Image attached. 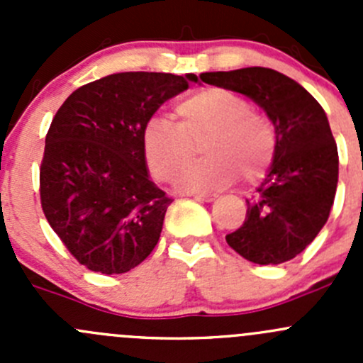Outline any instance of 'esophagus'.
Segmentation results:
<instances>
[{
    "instance_id": "esophagus-1",
    "label": "esophagus",
    "mask_w": 363,
    "mask_h": 363,
    "mask_svg": "<svg viewBox=\"0 0 363 363\" xmlns=\"http://www.w3.org/2000/svg\"><path fill=\"white\" fill-rule=\"evenodd\" d=\"M191 196L195 200H199V202H212V200L218 199V195H214V193H212V195H200V193H195V195Z\"/></svg>"
}]
</instances>
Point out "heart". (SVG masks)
Masks as SVG:
<instances>
[{"mask_svg": "<svg viewBox=\"0 0 363 363\" xmlns=\"http://www.w3.org/2000/svg\"><path fill=\"white\" fill-rule=\"evenodd\" d=\"M175 123L152 117L142 130V151L152 177L168 182L193 160L202 142L205 158L179 177L189 193L211 191L235 181L263 177L276 155V131L252 112L250 101L223 87H205L174 107Z\"/></svg>", "mask_w": 363, "mask_h": 363, "instance_id": "b5f03b06", "label": "heart"}]
</instances>
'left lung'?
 <instances>
[{
    "label": "left lung",
    "instance_id": "8db88e82",
    "mask_svg": "<svg viewBox=\"0 0 363 363\" xmlns=\"http://www.w3.org/2000/svg\"><path fill=\"white\" fill-rule=\"evenodd\" d=\"M200 79L246 94L276 128L269 175L246 200V219L226 242L258 265L290 262L313 242L334 205L339 155L325 111L300 84L276 69L207 72Z\"/></svg>",
    "mask_w": 363,
    "mask_h": 363
}]
</instances>
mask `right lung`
<instances>
[{
  "instance_id": "right-lung-1",
  "label": "right lung",
  "mask_w": 363,
  "mask_h": 363,
  "mask_svg": "<svg viewBox=\"0 0 363 363\" xmlns=\"http://www.w3.org/2000/svg\"><path fill=\"white\" fill-rule=\"evenodd\" d=\"M189 82L199 77L113 73L73 91L54 116L40 202L50 228L86 269L124 274L158 244L172 199L149 179L142 130Z\"/></svg>"
}]
</instances>
